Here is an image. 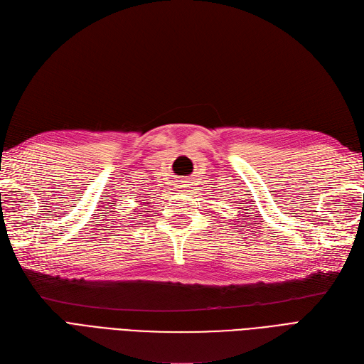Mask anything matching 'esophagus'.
Masks as SVG:
<instances>
[{"label":"esophagus","instance_id":"34e87169","mask_svg":"<svg viewBox=\"0 0 364 364\" xmlns=\"http://www.w3.org/2000/svg\"><path fill=\"white\" fill-rule=\"evenodd\" d=\"M188 186H190V182H188V181H181L179 188H182V191H186Z\"/></svg>","mask_w":364,"mask_h":364}]
</instances>
